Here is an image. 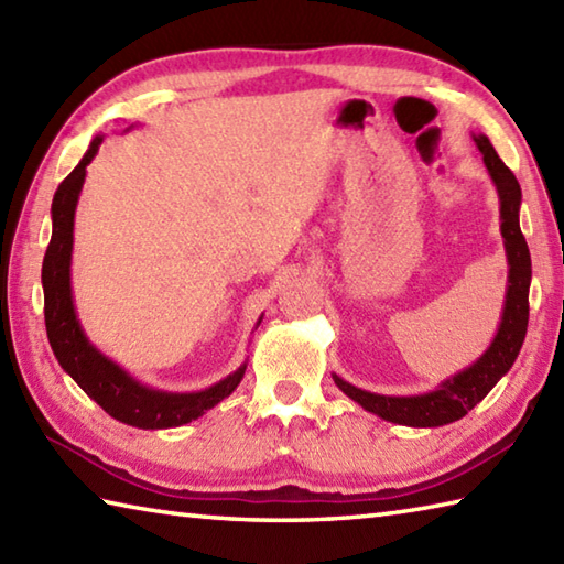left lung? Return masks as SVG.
<instances>
[{
  "label": "left lung",
  "instance_id": "left-lung-1",
  "mask_svg": "<svg viewBox=\"0 0 564 564\" xmlns=\"http://www.w3.org/2000/svg\"><path fill=\"white\" fill-rule=\"evenodd\" d=\"M484 165L491 175V183L499 193V213H501V237L509 261V283H506V301L501 311V323L487 351L471 361L469 367L457 371L455 377L440 381L433 391L415 395H383L357 389L337 373L333 379L337 389L359 403L364 411L383 417V421L408 427H440L465 417L474 405L484 401L496 383H499L523 347L528 329V291H531V251H528L525 237L518 223L521 213V185L509 171L491 141L484 134H471Z\"/></svg>",
  "mask_w": 564,
  "mask_h": 564
}]
</instances>
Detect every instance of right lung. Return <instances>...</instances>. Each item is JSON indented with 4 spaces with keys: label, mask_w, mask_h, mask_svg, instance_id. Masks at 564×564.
Here are the masks:
<instances>
[{
    "label": "right lung",
    "mask_w": 564,
    "mask_h": 564,
    "mask_svg": "<svg viewBox=\"0 0 564 564\" xmlns=\"http://www.w3.org/2000/svg\"><path fill=\"white\" fill-rule=\"evenodd\" d=\"M102 134H97L87 147L80 163L70 171L58 191L53 195L51 205V245L43 257L41 283H43V315H46V333L55 359L63 371L90 395V399L109 413L115 421L141 427V430H163L178 427L205 415L209 408L235 393L239 381L245 379L247 361L229 377L207 386L203 391L173 393L161 391L131 377L119 367L115 359L99 351L77 319L73 285H70V263H73V227L75 209L80 200L83 183L87 175V165L97 156ZM261 325V317L257 327Z\"/></svg>",
    "instance_id": "right-lung-1"
}]
</instances>
